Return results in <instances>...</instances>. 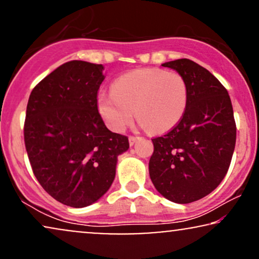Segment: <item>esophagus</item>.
Wrapping results in <instances>:
<instances>
[{"mask_svg":"<svg viewBox=\"0 0 259 259\" xmlns=\"http://www.w3.org/2000/svg\"><path fill=\"white\" fill-rule=\"evenodd\" d=\"M138 139H139V137L130 136V138H128V140H130V145H135L136 142H137V140H138Z\"/></svg>","mask_w":259,"mask_h":259,"instance_id":"34e87169","label":"esophagus"}]
</instances>
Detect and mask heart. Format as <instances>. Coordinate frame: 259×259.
Here are the masks:
<instances>
[{
    "label": "heart",
    "instance_id": "heart-1",
    "mask_svg": "<svg viewBox=\"0 0 259 259\" xmlns=\"http://www.w3.org/2000/svg\"><path fill=\"white\" fill-rule=\"evenodd\" d=\"M98 110L115 132L126 128L133 119L151 132L173 128L186 113L188 86L183 75L158 68L128 72L114 81L113 91L97 96Z\"/></svg>",
    "mask_w": 259,
    "mask_h": 259
}]
</instances>
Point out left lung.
I'll return each instance as SVG.
<instances>
[{
	"label": "left lung",
	"instance_id": "left-lung-1",
	"mask_svg": "<svg viewBox=\"0 0 259 259\" xmlns=\"http://www.w3.org/2000/svg\"><path fill=\"white\" fill-rule=\"evenodd\" d=\"M188 86L186 113L177 126L152 139L149 173L162 196L196 202L211 193L227 174L237 140L231 97L218 78L188 59L165 62Z\"/></svg>",
	"mask_w": 259,
	"mask_h": 259
}]
</instances>
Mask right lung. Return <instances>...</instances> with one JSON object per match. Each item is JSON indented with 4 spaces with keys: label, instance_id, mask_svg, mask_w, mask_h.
I'll return each instance as SVG.
<instances>
[{
    "label": "right lung",
    "instance_id": "add662e5",
    "mask_svg": "<svg viewBox=\"0 0 259 259\" xmlns=\"http://www.w3.org/2000/svg\"><path fill=\"white\" fill-rule=\"evenodd\" d=\"M103 66L69 61L32 90L24 140L40 186L57 202L84 207L109 190L126 136L107 128L98 113Z\"/></svg>",
    "mask_w": 259,
    "mask_h": 259
}]
</instances>
